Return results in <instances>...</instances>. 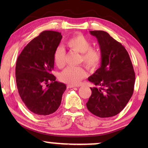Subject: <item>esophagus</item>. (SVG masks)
<instances>
[{"label":"esophagus","mask_w":148,"mask_h":148,"mask_svg":"<svg viewBox=\"0 0 148 148\" xmlns=\"http://www.w3.org/2000/svg\"><path fill=\"white\" fill-rule=\"evenodd\" d=\"M67 88H75V87H78L77 86H75V85H71V84H69L67 85Z\"/></svg>","instance_id":"obj_1"}]
</instances>
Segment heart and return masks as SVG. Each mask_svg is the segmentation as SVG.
<instances>
[{
  "mask_svg": "<svg viewBox=\"0 0 148 148\" xmlns=\"http://www.w3.org/2000/svg\"><path fill=\"white\" fill-rule=\"evenodd\" d=\"M68 47L73 51L81 54L79 63L86 66L88 69L94 71L100 65L102 56L98 50L92 48V43L83 35H77L70 38L66 42ZM54 62L58 68L65 64V52L61 47L55 50L53 55ZM86 75V72L82 66L68 67L60 75V79L66 84L77 85Z\"/></svg>",
  "mask_w": 148,
  "mask_h": 148,
  "instance_id": "heart-1",
  "label": "heart"
}]
</instances>
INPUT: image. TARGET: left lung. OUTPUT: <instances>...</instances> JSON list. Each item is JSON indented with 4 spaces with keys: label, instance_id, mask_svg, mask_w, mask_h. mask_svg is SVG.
Masks as SVG:
<instances>
[{
    "label": "left lung",
    "instance_id": "left-lung-1",
    "mask_svg": "<svg viewBox=\"0 0 148 148\" xmlns=\"http://www.w3.org/2000/svg\"><path fill=\"white\" fill-rule=\"evenodd\" d=\"M98 40L100 67L88 77L95 85L86 103L90 112L100 118L115 116L123 110L132 96L135 75L125 48L104 31H90Z\"/></svg>",
    "mask_w": 148,
    "mask_h": 148
}]
</instances>
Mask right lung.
Segmentation results:
<instances>
[{
    "label": "right lung",
    "instance_id": "right-lung-1",
    "mask_svg": "<svg viewBox=\"0 0 148 148\" xmlns=\"http://www.w3.org/2000/svg\"><path fill=\"white\" fill-rule=\"evenodd\" d=\"M62 37L58 32H42L23 48L16 62L18 92L26 107L38 116L55 112L66 89L52 73L54 52Z\"/></svg>",
    "mask_w": 148,
    "mask_h": 148
}]
</instances>
